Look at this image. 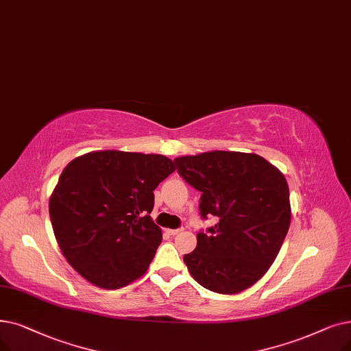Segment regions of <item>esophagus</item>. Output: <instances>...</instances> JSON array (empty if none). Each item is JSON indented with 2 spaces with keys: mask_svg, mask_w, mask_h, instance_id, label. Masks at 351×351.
Returning <instances> with one entry per match:
<instances>
[{
  "mask_svg": "<svg viewBox=\"0 0 351 351\" xmlns=\"http://www.w3.org/2000/svg\"><path fill=\"white\" fill-rule=\"evenodd\" d=\"M182 232V228H179V230H167V234L169 235H178Z\"/></svg>",
  "mask_w": 351,
  "mask_h": 351,
  "instance_id": "esophagus-1",
  "label": "esophagus"
}]
</instances>
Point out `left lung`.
Returning <instances> with one entry per match:
<instances>
[{
  "label": "left lung",
  "instance_id": "8db88e82",
  "mask_svg": "<svg viewBox=\"0 0 351 351\" xmlns=\"http://www.w3.org/2000/svg\"><path fill=\"white\" fill-rule=\"evenodd\" d=\"M173 162L201 192V218H218L215 226L197 232L196 248L184 256L191 276L213 293L243 291L268 271L288 232L284 175L264 158L242 152L213 150Z\"/></svg>",
  "mask_w": 351,
  "mask_h": 351
}]
</instances>
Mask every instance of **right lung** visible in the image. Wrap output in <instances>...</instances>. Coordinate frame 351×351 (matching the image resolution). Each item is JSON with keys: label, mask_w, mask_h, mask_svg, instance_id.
<instances>
[{"label": "right lung", "mask_w": 351, "mask_h": 351, "mask_svg": "<svg viewBox=\"0 0 351 351\" xmlns=\"http://www.w3.org/2000/svg\"><path fill=\"white\" fill-rule=\"evenodd\" d=\"M173 171L166 156L120 150L90 152L64 167L50 219L60 250L83 278L116 289L143 276L162 242L150 218L154 191Z\"/></svg>", "instance_id": "right-lung-1"}]
</instances>
